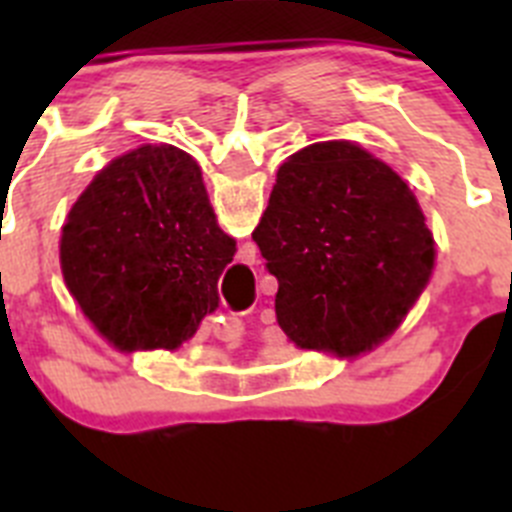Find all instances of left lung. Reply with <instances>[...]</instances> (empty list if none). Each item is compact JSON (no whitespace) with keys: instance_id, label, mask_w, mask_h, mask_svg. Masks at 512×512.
Listing matches in <instances>:
<instances>
[{"instance_id":"1","label":"left lung","mask_w":512,"mask_h":512,"mask_svg":"<svg viewBox=\"0 0 512 512\" xmlns=\"http://www.w3.org/2000/svg\"><path fill=\"white\" fill-rule=\"evenodd\" d=\"M253 241L279 282V328L338 356L392 336L436 259L408 184L348 140L312 143L279 166Z\"/></svg>"}]
</instances>
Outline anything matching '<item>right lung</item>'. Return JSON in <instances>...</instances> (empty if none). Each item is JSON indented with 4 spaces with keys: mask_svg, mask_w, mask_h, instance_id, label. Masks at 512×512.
Returning <instances> with one entry per match:
<instances>
[{
    "mask_svg": "<svg viewBox=\"0 0 512 512\" xmlns=\"http://www.w3.org/2000/svg\"><path fill=\"white\" fill-rule=\"evenodd\" d=\"M235 241L220 230L202 171L174 146L115 158L71 207L61 235L66 287L122 348H179L220 302Z\"/></svg>",
    "mask_w": 512,
    "mask_h": 512,
    "instance_id": "add662e5",
    "label": "right lung"
}]
</instances>
